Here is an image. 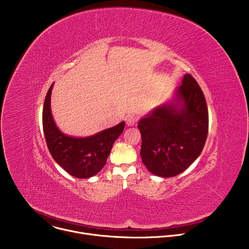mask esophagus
I'll return each instance as SVG.
<instances>
[{"instance_id": "1", "label": "esophagus", "mask_w": 249, "mask_h": 249, "mask_svg": "<svg viewBox=\"0 0 249 249\" xmlns=\"http://www.w3.org/2000/svg\"><path fill=\"white\" fill-rule=\"evenodd\" d=\"M138 121V117L135 115V114H129L127 117H126V123L128 126H133L137 123Z\"/></svg>"}]
</instances>
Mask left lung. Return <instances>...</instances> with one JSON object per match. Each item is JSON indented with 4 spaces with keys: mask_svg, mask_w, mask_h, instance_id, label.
Wrapping results in <instances>:
<instances>
[{
    "mask_svg": "<svg viewBox=\"0 0 249 249\" xmlns=\"http://www.w3.org/2000/svg\"><path fill=\"white\" fill-rule=\"evenodd\" d=\"M142 161L160 177L183 172L200 156L209 129L208 107L196 80L186 74L173 100L141 119Z\"/></svg>",
    "mask_w": 249,
    "mask_h": 249,
    "instance_id": "obj_1",
    "label": "left lung"
}]
</instances>
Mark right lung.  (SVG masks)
Listing matches in <instances>:
<instances>
[{"label": "right lung", "mask_w": 249, "mask_h": 249, "mask_svg": "<svg viewBox=\"0 0 249 249\" xmlns=\"http://www.w3.org/2000/svg\"><path fill=\"white\" fill-rule=\"evenodd\" d=\"M45 97L42 124L48 150L54 160L77 178H89L105 165L116 139L125 128V122L89 137L76 138L62 133L51 113V91Z\"/></svg>", "instance_id": "1"}]
</instances>
